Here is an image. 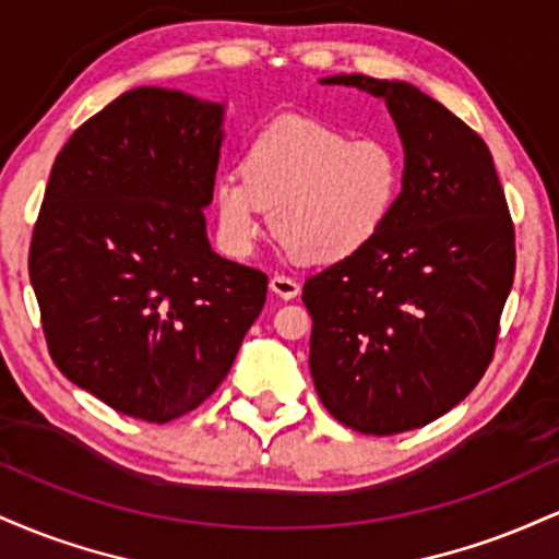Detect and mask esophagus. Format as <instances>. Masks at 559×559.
Instances as JSON below:
<instances>
[{
  "label": "esophagus",
  "mask_w": 559,
  "mask_h": 559,
  "mask_svg": "<svg viewBox=\"0 0 559 559\" xmlns=\"http://www.w3.org/2000/svg\"><path fill=\"white\" fill-rule=\"evenodd\" d=\"M271 292L278 299H294V297H299V284H297V281L286 278V275H273Z\"/></svg>",
  "instance_id": "1"
}]
</instances>
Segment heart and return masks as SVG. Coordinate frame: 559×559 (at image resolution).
I'll return each mask as SVG.
<instances>
[{
    "instance_id": "obj_1",
    "label": "heart",
    "mask_w": 559,
    "mask_h": 559,
    "mask_svg": "<svg viewBox=\"0 0 559 559\" xmlns=\"http://www.w3.org/2000/svg\"><path fill=\"white\" fill-rule=\"evenodd\" d=\"M404 189V155L386 136L349 139L338 128L278 118L254 133L241 173L213 186L228 252L247 254L271 210V234L292 258L333 265L378 239Z\"/></svg>"
}]
</instances>
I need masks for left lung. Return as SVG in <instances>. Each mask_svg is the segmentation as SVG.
I'll return each mask as SVG.
<instances>
[{"label": "left lung", "mask_w": 559, "mask_h": 559, "mask_svg": "<svg viewBox=\"0 0 559 559\" xmlns=\"http://www.w3.org/2000/svg\"><path fill=\"white\" fill-rule=\"evenodd\" d=\"M383 99L404 150L396 213L373 243L305 281L310 373L344 426H428L489 368L515 275V228L489 146L404 81L329 75Z\"/></svg>", "instance_id": "8db88e82"}]
</instances>
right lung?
I'll return each mask as SVG.
<instances>
[{"instance_id":"add662e5","label":"right lung","mask_w":559,"mask_h":559,"mask_svg":"<svg viewBox=\"0 0 559 559\" xmlns=\"http://www.w3.org/2000/svg\"><path fill=\"white\" fill-rule=\"evenodd\" d=\"M223 120L221 102L139 86L52 165L28 254L49 355L131 418L197 409L265 305L267 275L207 239Z\"/></svg>"}]
</instances>
